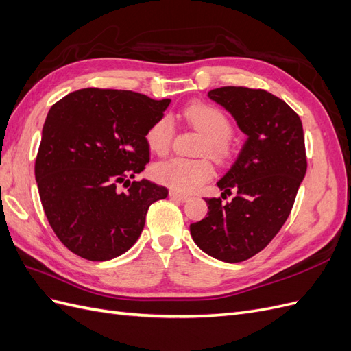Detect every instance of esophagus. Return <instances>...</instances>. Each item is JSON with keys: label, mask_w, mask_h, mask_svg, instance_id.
Wrapping results in <instances>:
<instances>
[{"label": "esophagus", "mask_w": 351, "mask_h": 351, "mask_svg": "<svg viewBox=\"0 0 351 351\" xmlns=\"http://www.w3.org/2000/svg\"><path fill=\"white\" fill-rule=\"evenodd\" d=\"M169 197L174 199V200H178V202H187L190 199L187 195L178 193V192H176V190H171V192H169Z\"/></svg>", "instance_id": "1"}]
</instances>
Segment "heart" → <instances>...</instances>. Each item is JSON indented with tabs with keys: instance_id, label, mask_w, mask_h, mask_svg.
Segmentation results:
<instances>
[{
	"instance_id": "obj_1",
	"label": "heart",
	"mask_w": 351,
	"mask_h": 351,
	"mask_svg": "<svg viewBox=\"0 0 351 351\" xmlns=\"http://www.w3.org/2000/svg\"><path fill=\"white\" fill-rule=\"evenodd\" d=\"M184 119L205 136L202 151L208 152L218 161L230 155V137L232 125L228 115L221 108L206 102L190 104L183 111ZM174 136V124L171 117L162 115L149 127L146 142L149 149L158 155H164L171 146ZM156 182L171 187L176 192H193L214 174L212 164L205 158H169L158 162L152 171Z\"/></svg>"
}]
</instances>
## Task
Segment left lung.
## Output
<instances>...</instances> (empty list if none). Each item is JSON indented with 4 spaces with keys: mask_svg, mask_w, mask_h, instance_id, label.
Returning a JSON list of instances; mask_svg holds the SVG:
<instances>
[{
    "mask_svg": "<svg viewBox=\"0 0 351 351\" xmlns=\"http://www.w3.org/2000/svg\"><path fill=\"white\" fill-rule=\"evenodd\" d=\"M247 136L217 186L231 202L205 199L208 217L190 226L199 249L222 262L237 263L259 253L289 218L306 174L300 117L282 99L262 89L224 86L208 92Z\"/></svg>",
    "mask_w": 351,
    "mask_h": 351,
    "instance_id": "8db88e82",
    "label": "left lung"
}]
</instances>
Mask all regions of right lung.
Instances as JSON below:
<instances>
[{
    "label": "right lung",
    "mask_w": 351,
    "mask_h": 351,
    "mask_svg": "<svg viewBox=\"0 0 351 351\" xmlns=\"http://www.w3.org/2000/svg\"><path fill=\"white\" fill-rule=\"evenodd\" d=\"M171 99L88 88L51 107L35 178L51 228L88 261H110L141 237L149 205L168 196L149 180L130 183L149 162L146 133ZM131 186L120 193L118 186Z\"/></svg>",
    "instance_id": "add662e5"
}]
</instances>
